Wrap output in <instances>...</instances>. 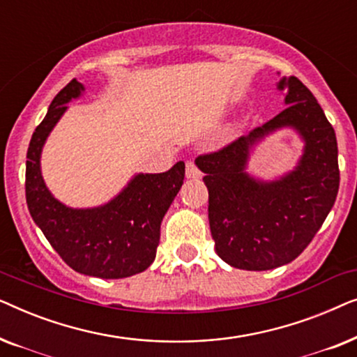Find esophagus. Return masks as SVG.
<instances>
[{
    "label": "esophagus",
    "instance_id": "esophagus-1",
    "mask_svg": "<svg viewBox=\"0 0 357 357\" xmlns=\"http://www.w3.org/2000/svg\"><path fill=\"white\" fill-rule=\"evenodd\" d=\"M185 175H187V178H192V180L202 178V172H199V169L195 165V162H192V160H188L187 162V167H185Z\"/></svg>",
    "mask_w": 357,
    "mask_h": 357
}]
</instances>
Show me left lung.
<instances>
[{
  "label": "left lung",
  "instance_id": "left-lung-1",
  "mask_svg": "<svg viewBox=\"0 0 357 357\" xmlns=\"http://www.w3.org/2000/svg\"><path fill=\"white\" fill-rule=\"evenodd\" d=\"M280 115L248 136L195 160L209 193L208 218L216 253L238 270L266 271L304 252L333 208L340 187L338 144L314 94L282 76ZM280 129H292L305 148L294 168L275 179L248 172L256 146Z\"/></svg>",
  "mask_w": 357,
  "mask_h": 357
}]
</instances>
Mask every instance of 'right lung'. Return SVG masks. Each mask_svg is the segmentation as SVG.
Instances as JSON below:
<instances>
[{"label":"right lung","instance_id":"right-lung-1","mask_svg":"<svg viewBox=\"0 0 357 357\" xmlns=\"http://www.w3.org/2000/svg\"><path fill=\"white\" fill-rule=\"evenodd\" d=\"M86 87L77 79L58 92L27 149L26 199L40 227L68 266L81 275L120 280L144 271L155 258L160 222L185 177L178 160L160 174H135L110 202L94 208H71L53 197L42 175L43 146L71 100Z\"/></svg>","mask_w":357,"mask_h":357}]
</instances>
